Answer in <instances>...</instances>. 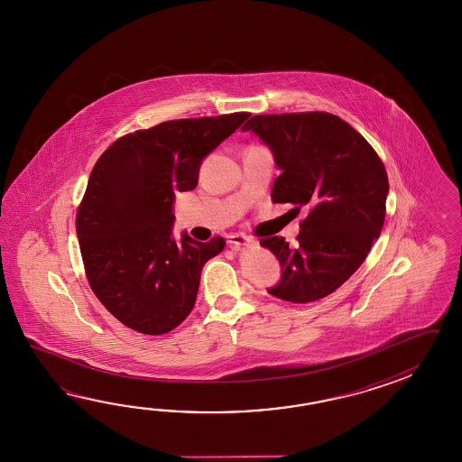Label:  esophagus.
<instances>
[{"label":"esophagus","instance_id":"esophagus-1","mask_svg":"<svg viewBox=\"0 0 462 462\" xmlns=\"http://www.w3.org/2000/svg\"><path fill=\"white\" fill-rule=\"evenodd\" d=\"M227 245L231 249H235V251H239V249H243L245 245H254V241L249 237V236L245 235H231L227 237Z\"/></svg>","mask_w":462,"mask_h":462}]
</instances>
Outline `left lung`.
<instances>
[{
	"instance_id": "obj_1",
	"label": "left lung",
	"mask_w": 462,
	"mask_h": 462,
	"mask_svg": "<svg viewBox=\"0 0 462 462\" xmlns=\"http://www.w3.org/2000/svg\"><path fill=\"white\" fill-rule=\"evenodd\" d=\"M241 130L267 145L281 170L273 201L309 211L295 247L279 236L261 241L282 265L267 292L295 304L332 294L382 233L390 189L382 160L352 125L327 112L254 116Z\"/></svg>"
}]
</instances>
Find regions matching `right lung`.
<instances>
[{
    "label": "right lung",
    "mask_w": 462,
    "mask_h": 462,
    "mask_svg": "<svg viewBox=\"0 0 462 462\" xmlns=\"http://www.w3.org/2000/svg\"><path fill=\"white\" fill-rule=\"evenodd\" d=\"M251 114L181 118L118 138L88 178L76 217L94 294L140 334L162 335L197 302L201 269L226 241L173 236L175 195L198 185L203 160Z\"/></svg>",
    "instance_id": "right-lung-1"
}]
</instances>
